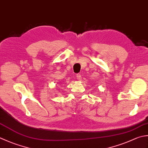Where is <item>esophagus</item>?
I'll use <instances>...</instances> for the list:
<instances>
[{
	"instance_id": "34e87169",
	"label": "esophagus",
	"mask_w": 148,
	"mask_h": 148,
	"mask_svg": "<svg viewBox=\"0 0 148 148\" xmlns=\"http://www.w3.org/2000/svg\"><path fill=\"white\" fill-rule=\"evenodd\" d=\"M76 78H77V79L80 81V79H82V74H79V73L77 74H76Z\"/></svg>"
}]
</instances>
